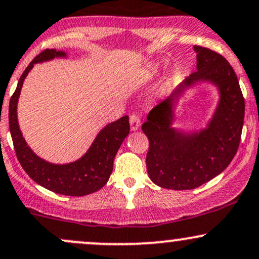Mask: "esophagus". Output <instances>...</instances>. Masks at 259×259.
<instances>
[{
	"instance_id": "obj_1",
	"label": "esophagus",
	"mask_w": 259,
	"mask_h": 259,
	"mask_svg": "<svg viewBox=\"0 0 259 259\" xmlns=\"http://www.w3.org/2000/svg\"><path fill=\"white\" fill-rule=\"evenodd\" d=\"M140 125H141V121H140V118H139L138 115H136V114L130 115V127H132L133 132H136V130H139Z\"/></svg>"
}]
</instances>
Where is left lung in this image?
<instances>
[{"mask_svg": "<svg viewBox=\"0 0 259 259\" xmlns=\"http://www.w3.org/2000/svg\"><path fill=\"white\" fill-rule=\"evenodd\" d=\"M197 71L156 106L143 124L149 138L147 173L161 188L194 189L220 175L235 157L242 134L245 99L234 69L220 54L194 45ZM199 83L217 87L218 106L207 126L184 132L172 126L184 92Z\"/></svg>", "mask_w": 259, "mask_h": 259, "instance_id": "left-lung-1", "label": "left lung"}]
</instances>
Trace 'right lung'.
I'll return each mask as SVG.
<instances>
[{
	"mask_svg": "<svg viewBox=\"0 0 259 259\" xmlns=\"http://www.w3.org/2000/svg\"><path fill=\"white\" fill-rule=\"evenodd\" d=\"M55 58L66 59L67 54L61 50L47 49L39 54L24 70L10 101V110H8L10 132L17 158L27 175L34 182L59 194L82 197L97 192L102 187L106 186L112 175L113 161L116 152L123 144L124 139L129 135V116L124 115L118 120L106 125L96 136L86 153L78 160L60 164L51 163L39 157L28 146L19 129L17 107H18V99L24 79L34 65L50 61Z\"/></svg>",
	"mask_w": 259,
	"mask_h": 259,
	"instance_id": "obj_1",
	"label": "right lung"
}]
</instances>
